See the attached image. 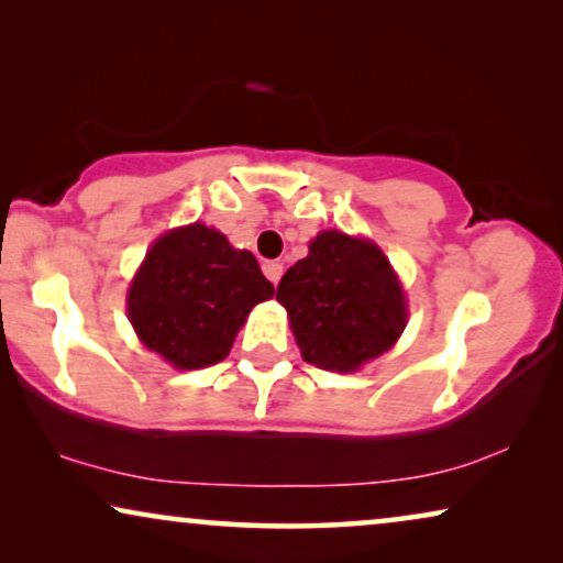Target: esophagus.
<instances>
[{"label":"esophagus","instance_id":"1","mask_svg":"<svg viewBox=\"0 0 563 563\" xmlns=\"http://www.w3.org/2000/svg\"><path fill=\"white\" fill-rule=\"evenodd\" d=\"M282 272H284V268H282L279 261H264V274L272 284H279Z\"/></svg>","mask_w":563,"mask_h":563}]
</instances>
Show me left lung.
<instances>
[{
    "label": "left lung",
    "instance_id": "obj_1",
    "mask_svg": "<svg viewBox=\"0 0 563 563\" xmlns=\"http://www.w3.org/2000/svg\"><path fill=\"white\" fill-rule=\"evenodd\" d=\"M276 299L307 364L338 374L382 356L407 325V299L389 258L341 230L318 233L310 253L282 276Z\"/></svg>",
    "mask_w": 563,
    "mask_h": 563
}]
</instances>
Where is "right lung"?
<instances>
[{"label": "right lung", "instance_id": "obj_1", "mask_svg": "<svg viewBox=\"0 0 563 563\" xmlns=\"http://www.w3.org/2000/svg\"><path fill=\"white\" fill-rule=\"evenodd\" d=\"M274 297L251 251L205 222L168 230L128 289V318L148 351L176 368H205L233 349L249 312Z\"/></svg>", "mask_w": 563, "mask_h": 563}]
</instances>
